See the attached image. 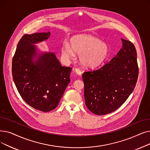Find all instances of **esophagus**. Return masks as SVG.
Masks as SVG:
<instances>
[{"label": "esophagus", "mask_w": 150, "mask_h": 150, "mask_svg": "<svg viewBox=\"0 0 150 150\" xmlns=\"http://www.w3.org/2000/svg\"><path fill=\"white\" fill-rule=\"evenodd\" d=\"M74 71H75V72L77 75H81V70H80L79 69L76 68V69H74Z\"/></svg>", "instance_id": "1"}]
</instances>
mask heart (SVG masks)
Masks as SVG:
<instances>
[{
    "label": "heart",
    "mask_w": 150,
    "mask_h": 150,
    "mask_svg": "<svg viewBox=\"0 0 150 150\" xmlns=\"http://www.w3.org/2000/svg\"><path fill=\"white\" fill-rule=\"evenodd\" d=\"M62 55L67 59H75L79 55L82 66L93 69L100 66L107 59L109 53L107 43L89 34L76 35L71 38L70 43L64 42L61 47Z\"/></svg>",
    "instance_id": "b5f03b06"
}]
</instances>
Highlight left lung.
Returning <instances> with one entry per match:
<instances>
[{
  "mask_svg": "<svg viewBox=\"0 0 150 150\" xmlns=\"http://www.w3.org/2000/svg\"><path fill=\"white\" fill-rule=\"evenodd\" d=\"M122 48L101 68L84 72V95L91 112L103 115L120 107L134 91L139 67L132 43L121 38Z\"/></svg>",
  "mask_w": 150,
  "mask_h": 150,
  "instance_id": "left-lung-1",
  "label": "left lung"
}]
</instances>
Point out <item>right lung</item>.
I'll return each mask as SVG.
<instances>
[{
	"instance_id": "right-lung-1",
	"label": "right lung",
	"mask_w": 150,
	"mask_h": 150,
	"mask_svg": "<svg viewBox=\"0 0 150 150\" xmlns=\"http://www.w3.org/2000/svg\"><path fill=\"white\" fill-rule=\"evenodd\" d=\"M50 35V32L24 35L12 60L13 79L19 94L30 107L43 112L59 104L71 71L61 66L53 52L38 50L35 44Z\"/></svg>"
}]
</instances>
